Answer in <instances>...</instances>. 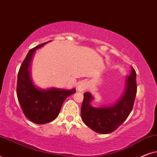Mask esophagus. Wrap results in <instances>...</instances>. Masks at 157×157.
Here are the masks:
<instances>
[{"mask_svg": "<svg viewBox=\"0 0 157 157\" xmlns=\"http://www.w3.org/2000/svg\"><path fill=\"white\" fill-rule=\"evenodd\" d=\"M87 87H88L87 83L84 82V81H81V82L78 83V90L79 91H85V90L87 89Z\"/></svg>", "mask_w": 157, "mask_h": 157, "instance_id": "34e87169", "label": "esophagus"}]
</instances>
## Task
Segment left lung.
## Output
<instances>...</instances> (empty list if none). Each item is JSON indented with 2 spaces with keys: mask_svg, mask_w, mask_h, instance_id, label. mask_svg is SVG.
Here are the masks:
<instances>
[{
  "mask_svg": "<svg viewBox=\"0 0 157 157\" xmlns=\"http://www.w3.org/2000/svg\"><path fill=\"white\" fill-rule=\"evenodd\" d=\"M136 74L132 68V74L126 78L124 95L111 107L95 108L90 104L93 99L89 92L83 94L81 105V118L87 126L99 134H109L119 127L127 119L134 106L137 86Z\"/></svg>",
  "mask_w": 157,
  "mask_h": 157,
  "instance_id": "obj_1",
  "label": "left lung"
}]
</instances>
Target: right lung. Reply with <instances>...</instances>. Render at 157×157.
I'll return each mask as SVG.
<instances>
[{
    "label": "right lung",
    "instance_id": "right-lung-1",
    "mask_svg": "<svg viewBox=\"0 0 157 157\" xmlns=\"http://www.w3.org/2000/svg\"><path fill=\"white\" fill-rule=\"evenodd\" d=\"M46 43L38 45L28 53L18 74L16 92L23 112L29 120L38 124H47L59 115L66 98L76 90H64L53 88L40 90L35 86L30 76L29 66L34 51Z\"/></svg>",
    "mask_w": 157,
    "mask_h": 157
}]
</instances>
